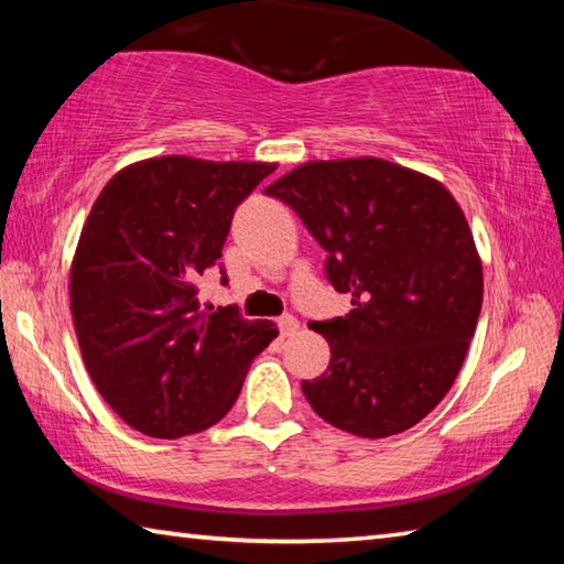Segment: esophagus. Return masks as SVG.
I'll return each mask as SVG.
<instances>
[{
    "mask_svg": "<svg viewBox=\"0 0 564 564\" xmlns=\"http://www.w3.org/2000/svg\"><path fill=\"white\" fill-rule=\"evenodd\" d=\"M279 330L283 338H291V336H295V330H299V321H295L293 316H283V318H279Z\"/></svg>",
    "mask_w": 564,
    "mask_h": 564,
    "instance_id": "esophagus-1",
    "label": "esophagus"
}]
</instances>
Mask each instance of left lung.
<instances>
[{
    "label": "left lung",
    "mask_w": 564,
    "mask_h": 564,
    "mask_svg": "<svg viewBox=\"0 0 564 564\" xmlns=\"http://www.w3.org/2000/svg\"><path fill=\"white\" fill-rule=\"evenodd\" d=\"M265 194L303 218L328 251L346 318L313 323L330 366L303 380L326 420L358 437L420 423L453 388L482 308V261L441 181L376 156L305 161Z\"/></svg>",
    "instance_id": "obj_1"
}]
</instances>
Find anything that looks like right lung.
I'll list each match as a JSON object with an SVG mask.
<instances>
[{"label": "right lung", "instance_id": "obj_1", "mask_svg": "<svg viewBox=\"0 0 564 564\" xmlns=\"http://www.w3.org/2000/svg\"><path fill=\"white\" fill-rule=\"evenodd\" d=\"M273 169L144 159L117 171L94 202L72 261V316L94 386L133 431L169 441L216 425L279 336L271 321L204 313L196 299L236 206Z\"/></svg>", "mask_w": 564, "mask_h": 564}]
</instances>
